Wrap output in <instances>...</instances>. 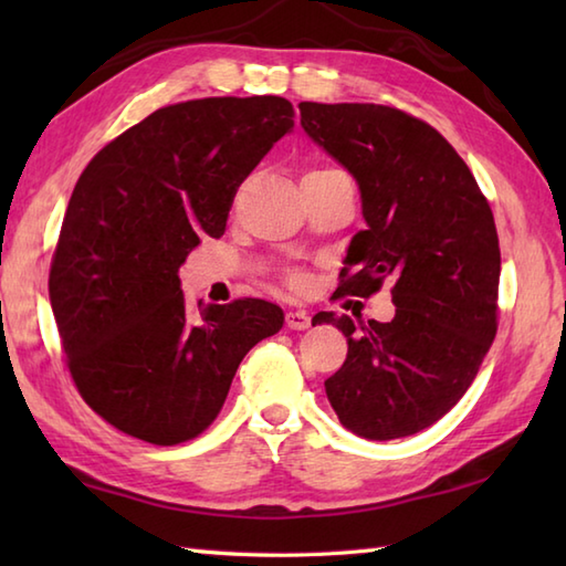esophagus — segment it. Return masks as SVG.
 Returning a JSON list of instances; mask_svg holds the SVG:
<instances>
[{"mask_svg": "<svg viewBox=\"0 0 566 566\" xmlns=\"http://www.w3.org/2000/svg\"><path fill=\"white\" fill-rule=\"evenodd\" d=\"M286 328H292V331H306V328H311V314L308 311H290V314H286Z\"/></svg>", "mask_w": 566, "mask_h": 566, "instance_id": "esophagus-1", "label": "esophagus"}]
</instances>
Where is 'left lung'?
Instances as JSON below:
<instances>
[{
  "mask_svg": "<svg viewBox=\"0 0 566 566\" xmlns=\"http://www.w3.org/2000/svg\"><path fill=\"white\" fill-rule=\"evenodd\" d=\"M302 128L355 177L367 228L347 245L343 294L394 282L396 314L347 338L326 379L340 423L367 440L426 430L462 399L496 335L501 250L494 213L467 163L426 122L381 104L302 102Z\"/></svg>",
  "mask_w": 566,
  "mask_h": 566,
  "instance_id": "obj_1",
  "label": "left lung"
}]
</instances>
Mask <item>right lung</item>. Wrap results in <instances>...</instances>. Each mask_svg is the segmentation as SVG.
<instances>
[{"instance_id": "add662e5", "label": "right lung", "mask_w": 566, "mask_h": 566, "mask_svg": "<svg viewBox=\"0 0 566 566\" xmlns=\"http://www.w3.org/2000/svg\"><path fill=\"white\" fill-rule=\"evenodd\" d=\"M282 97H209L165 106L84 167L51 264L53 316L82 399L153 444L213 423L252 345L282 328L262 298L189 311L179 268L221 238L238 187L284 134Z\"/></svg>"}]
</instances>
